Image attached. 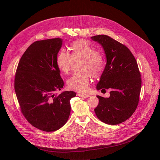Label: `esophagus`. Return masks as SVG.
<instances>
[{"mask_svg":"<svg viewBox=\"0 0 160 160\" xmlns=\"http://www.w3.org/2000/svg\"><path fill=\"white\" fill-rule=\"evenodd\" d=\"M77 96L79 97H81V98H87L90 96L89 94H78Z\"/></svg>","mask_w":160,"mask_h":160,"instance_id":"obj_1","label":"esophagus"}]
</instances>
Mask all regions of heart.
<instances>
[{"instance_id":"heart-1","label":"heart","mask_w":160,"mask_h":160,"mask_svg":"<svg viewBox=\"0 0 160 160\" xmlns=\"http://www.w3.org/2000/svg\"><path fill=\"white\" fill-rule=\"evenodd\" d=\"M71 54L62 49L56 58L58 69L64 74L70 72L73 61L81 60L79 69L82 71L73 74L67 80L69 88L80 93H86L91 80V75H99L103 70L105 60L103 55L88 41L79 40L74 42L70 47Z\"/></svg>"}]
</instances>
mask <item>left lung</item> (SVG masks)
I'll return each instance as SVG.
<instances>
[{"instance_id":"1","label":"left lung","mask_w":160,"mask_h":160,"mask_svg":"<svg viewBox=\"0 0 160 160\" xmlns=\"http://www.w3.org/2000/svg\"><path fill=\"white\" fill-rule=\"evenodd\" d=\"M104 52L106 64L97 90L111 88L108 98L97 96V117L108 125H118L128 119L138 107L141 88V73L130 51L122 43L105 35L91 37Z\"/></svg>"}]
</instances>
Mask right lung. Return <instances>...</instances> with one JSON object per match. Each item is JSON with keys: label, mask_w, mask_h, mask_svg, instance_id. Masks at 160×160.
I'll use <instances>...</instances> for the list:
<instances>
[{"label": "right lung", "mask_w": 160, "mask_h": 160, "mask_svg": "<svg viewBox=\"0 0 160 160\" xmlns=\"http://www.w3.org/2000/svg\"><path fill=\"white\" fill-rule=\"evenodd\" d=\"M62 43L59 38L36 41L22 54L14 80V89L22 113L37 128L54 132L61 128L70 117L73 91L58 96L64 82L56 64Z\"/></svg>", "instance_id": "1"}]
</instances>
